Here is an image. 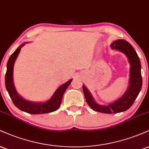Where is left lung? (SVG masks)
<instances>
[{"mask_svg": "<svg viewBox=\"0 0 149 149\" xmlns=\"http://www.w3.org/2000/svg\"><path fill=\"white\" fill-rule=\"evenodd\" d=\"M111 48L112 49H116L124 53L128 57L129 63L130 64V82L126 93L113 103L107 105H101L95 102L87 87L85 85L82 86L84 95L89 106L93 110L106 114L119 113L130 108L137 98L142 86L140 60L131 44L126 40L119 39L111 44Z\"/></svg>", "mask_w": 149, "mask_h": 149, "instance_id": "obj_1", "label": "left lung"}]
</instances>
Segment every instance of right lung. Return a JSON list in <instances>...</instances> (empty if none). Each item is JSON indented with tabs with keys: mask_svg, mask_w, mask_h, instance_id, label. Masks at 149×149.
<instances>
[{
	"mask_svg": "<svg viewBox=\"0 0 149 149\" xmlns=\"http://www.w3.org/2000/svg\"><path fill=\"white\" fill-rule=\"evenodd\" d=\"M25 44H23L22 45L17 48V50L10 57L8 64H7V71L6 74H5V87H6L8 94L14 105L18 107L19 110L26 112L27 113L38 114L54 112L60 106L64 93L72 81V79L69 80V81L59 87L55 91L54 94L53 95V96L51 98V99L44 102V103H35V102L28 101L23 99L22 97L19 96L14 87L13 82V68L14 62H15L16 59L21 51V48Z\"/></svg>",
	"mask_w": 149,
	"mask_h": 149,
	"instance_id": "1",
	"label": "right lung"
}]
</instances>
